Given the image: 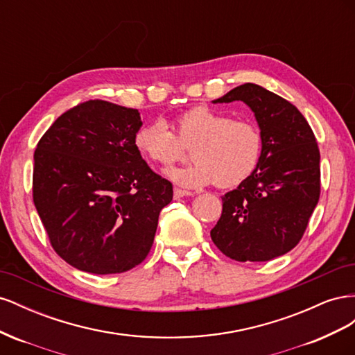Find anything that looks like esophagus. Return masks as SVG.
Instances as JSON below:
<instances>
[{"label":"esophagus","mask_w":355,"mask_h":355,"mask_svg":"<svg viewBox=\"0 0 355 355\" xmlns=\"http://www.w3.org/2000/svg\"><path fill=\"white\" fill-rule=\"evenodd\" d=\"M173 194H175V197H176V198H180V197H189V196H192V192H191V191H187V189L175 188Z\"/></svg>","instance_id":"obj_1"}]
</instances>
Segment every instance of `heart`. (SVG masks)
<instances>
[{
	"label": "heart",
	"instance_id": "1",
	"mask_svg": "<svg viewBox=\"0 0 355 355\" xmlns=\"http://www.w3.org/2000/svg\"><path fill=\"white\" fill-rule=\"evenodd\" d=\"M175 127L178 136L164 120L144 124L135 135V145L146 159L163 167L182 158L184 145H194V163L170 173L179 185L232 188L259 164L263 137L261 128L249 120H232L228 114L200 105L180 114Z\"/></svg>",
	"mask_w": 355,
	"mask_h": 355
}]
</instances>
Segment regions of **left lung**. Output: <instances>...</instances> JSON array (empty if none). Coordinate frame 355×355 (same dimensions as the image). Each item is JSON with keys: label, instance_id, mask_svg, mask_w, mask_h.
Returning <instances> with one entry per match:
<instances>
[{"label": "left lung", "instance_id": "obj_1", "mask_svg": "<svg viewBox=\"0 0 355 355\" xmlns=\"http://www.w3.org/2000/svg\"><path fill=\"white\" fill-rule=\"evenodd\" d=\"M244 102L263 137L256 170L222 197V214L210 231L218 249L239 262H266L300 241L320 198V151L295 105L245 83L213 103Z\"/></svg>", "mask_w": 355, "mask_h": 355}]
</instances>
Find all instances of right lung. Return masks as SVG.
<instances>
[{"label": "right lung", "mask_w": 355, "mask_h": 355, "mask_svg": "<svg viewBox=\"0 0 355 355\" xmlns=\"http://www.w3.org/2000/svg\"><path fill=\"white\" fill-rule=\"evenodd\" d=\"M137 110L89 101L62 114L40 139L32 194L50 243L80 271L120 274L151 250L173 187L135 145Z\"/></svg>", "instance_id": "add662e5"}]
</instances>
